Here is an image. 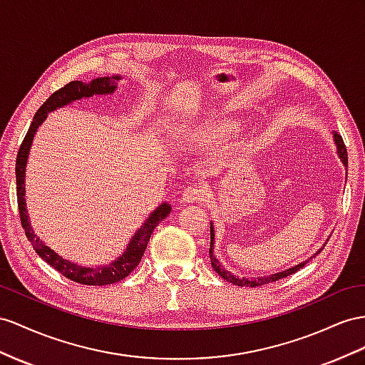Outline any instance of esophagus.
Segmentation results:
<instances>
[{
  "label": "esophagus",
  "mask_w": 365,
  "mask_h": 365,
  "mask_svg": "<svg viewBox=\"0 0 365 365\" xmlns=\"http://www.w3.org/2000/svg\"><path fill=\"white\" fill-rule=\"evenodd\" d=\"M182 197H183V202H186V203L200 202L205 199V188L200 185H191L183 191Z\"/></svg>",
  "instance_id": "obj_1"
}]
</instances>
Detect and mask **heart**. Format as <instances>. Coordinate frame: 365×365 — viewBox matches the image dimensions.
Segmentation results:
<instances>
[{
  "mask_svg": "<svg viewBox=\"0 0 365 365\" xmlns=\"http://www.w3.org/2000/svg\"><path fill=\"white\" fill-rule=\"evenodd\" d=\"M235 129H236V126L232 123H220V125L205 129L203 137L210 140V142H220V140L228 138Z\"/></svg>",
  "mask_w": 365,
  "mask_h": 365,
  "instance_id": "obj_1",
  "label": "heart"
}]
</instances>
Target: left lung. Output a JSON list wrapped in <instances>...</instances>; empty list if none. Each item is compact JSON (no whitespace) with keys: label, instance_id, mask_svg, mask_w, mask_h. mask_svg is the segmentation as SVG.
<instances>
[{"label":"left lung","instance_id":"obj_1","mask_svg":"<svg viewBox=\"0 0 365 365\" xmlns=\"http://www.w3.org/2000/svg\"><path fill=\"white\" fill-rule=\"evenodd\" d=\"M334 142H336V146H338V154H339V157H341V160L344 162L345 166H347V163H349V160H347V149H345L344 140H342V137H341L338 133H334ZM212 240H214V230H212V225H211V245H210L211 265H212V268H214V272H216L220 277H223L225 280H228V282L235 284V285H237V287H260V285H265V284H269V282H276V280H279V279H284V277H287V276H289V274L296 273L297 269H301L302 267H305L307 262H310V259H312V257H310L308 260H305L304 264H299V265H296V267H293V268L285 269V272H282V273H274V274H272V276L255 277V279H247V277H240V279H239V277H236V276H232L230 272H227V269L220 265V262L216 259V256L212 255ZM321 251H322V248H321L319 251H317V253H321ZM317 253H316V255H317Z\"/></svg>","mask_w":365,"mask_h":365}]
</instances>
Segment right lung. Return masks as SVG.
Returning a JSON list of instances; mask_svg holds the SVG:
<instances>
[{
  "label": "right lung",
  "instance_id": "add662e5",
  "mask_svg": "<svg viewBox=\"0 0 365 365\" xmlns=\"http://www.w3.org/2000/svg\"><path fill=\"white\" fill-rule=\"evenodd\" d=\"M114 80H118L120 77H112ZM115 85H112L110 80L106 78H96L91 83H83V81H71L68 85H64L58 91H55L52 96L46 100L41 108L36 110L34 115L32 123L29 126V130L23 140L20 146V151L16 155V165H15V174H16V199H18V212H20V220L24 228L26 237L31 242L34 250L38 253V256L46 260L52 268L60 272L64 277H68L73 282L83 284V285H108V284H115L123 280L126 276L134 272V268L140 264L145 250L148 247L149 237H151L154 228L160 223L168 214L171 212V207L168 203H163L158 207L148 220L143 223V227L137 231V235L130 240L129 247L121 257H118L114 264L108 267H98V268H91V267H81L77 264H72L69 260H64L60 257L53 250H51L48 245L43 244L40 237L34 235V230L27 219V211H26V200H24V173H26V162L27 155H29V149L32 145V140L35 135V130L43 123L48 117V112L61 108L73 100H80L83 97H91L93 93H110L114 92Z\"/></svg>",
  "mask_w": 365,
  "mask_h": 365
}]
</instances>
